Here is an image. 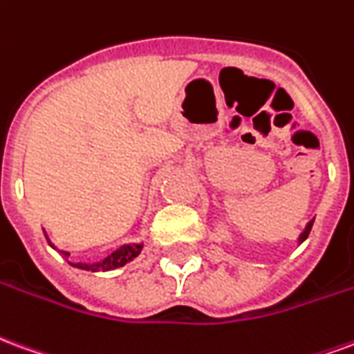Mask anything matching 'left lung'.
Returning <instances> with one entry per match:
<instances>
[{"mask_svg":"<svg viewBox=\"0 0 354 354\" xmlns=\"http://www.w3.org/2000/svg\"><path fill=\"white\" fill-rule=\"evenodd\" d=\"M311 226H313V221H309V223H308V226H306V230L301 232V234H300V237H298V243H301V241H306V239H308L309 232H311Z\"/></svg>","mask_w":354,"mask_h":354,"instance_id":"obj_1","label":"left lung"}]
</instances>
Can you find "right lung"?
Listing matches in <instances>:
<instances>
[{"instance_id":"right-lung-1","label":"right lung","mask_w":354,"mask_h":354,"mask_svg":"<svg viewBox=\"0 0 354 354\" xmlns=\"http://www.w3.org/2000/svg\"><path fill=\"white\" fill-rule=\"evenodd\" d=\"M53 245V243H50ZM143 249V243H130L122 245L120 249L113 251L109 257H105L100 262H92V264H84V262H69L75 268H81V270H88V272H109V270H115V268H120V266L128 264L130 260H133L138 257L139 252ZM64 257H69V252L62 251Z\"/></svg>"}]
</instances>
